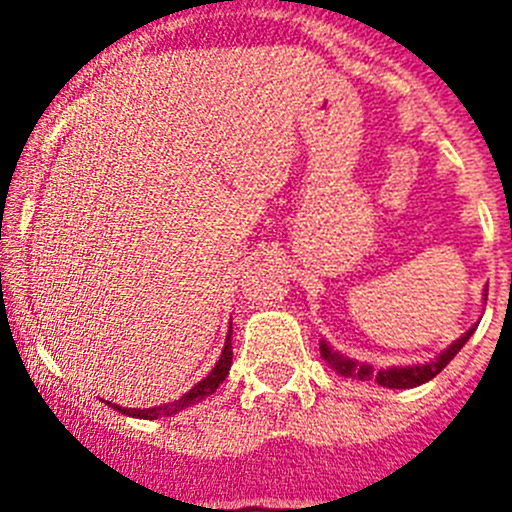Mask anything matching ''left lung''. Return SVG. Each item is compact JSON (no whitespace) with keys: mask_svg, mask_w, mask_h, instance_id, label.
<instances>
[{"mask_svg":"<svg viewBox=\"0 0 512 512\" xmlns=\"http://www.w3.org/2000/svg\"><path fill=\"white\" fill-rule=\"evenodd\" d=\"M474 330H477V325H472V328H469L467 333H464V336L456 338V341L451 343V346L446 348V351H441V354H438L433 361H428V364L390 366V369H374L372 364H364V361L346 359V356H343V354L333 351V348H330L325 341H320V356H323V359L328 361V364L333 366V369H336L338 374H343V377L374 379V382L382 384V387H390V390H410V387H418V384H425V382H428V379L436 377V374L441 372L443 366L449 364V361L454 359L456 354H459L461 346H464V343L469 341V336H472Z\"/></svg>","mask_w":512,"mask_h":512,"instance_id":"obj_1","label":"left lung"}]
</instances>
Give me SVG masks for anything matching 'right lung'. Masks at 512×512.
<instances>
[{
    "label": "right lung",
    "instance_id": "1",
    "mask_svg": "<svg viewBox=\"0 0 512 512\" xmlns=\"http://www.w3.org/2000/svg\"><path fill=\"white\" fill-rule=\"evenodd\" d=\"M230 328H233V323H230ZM230 336H233V330H228V338H225V346H223V354H220V359H217L215 369H212L210 374H207L202 382H197L192 387V390L187 392L184 397H179V400L169 402V405H156V408H120V405H115L112 402V408L117 410V413L122 415H133V418H143V420H156L161 418V415H174L179 413V410L189 408V405H194V402L205 400V397H210L212 392L223 384V379L228 377L230 372V364H233V346H230ZM110 405V402H107Z\"/></svg>",
    "mask_w": 512,
    "mask_h": 512
}]
</instances>
